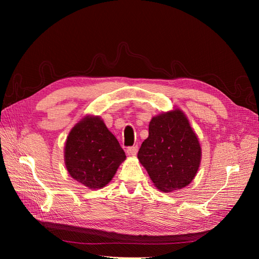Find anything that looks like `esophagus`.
<instances>
[{"mask_svg":"<svg viewBox=\"0 0 259 259\" xmlns=\"http://www.w3.org/2000/svg\"><path fill=\"white\" fill-rule=\"evenodd\" d=\"M138 151V147L137 146H133V147H128L126 149V153L128 155H136Z\"/></svg>","mask_w":259,"mask_h":259,"instance_id":"1","label":"esophagus"}]
</instances>
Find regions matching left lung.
Listing matches in <instances>:
<instances>
[{
    "label": "left lung",
    "instance_id": "left-lung-1",
    "mask_svg": "<svg viewBox=\"0 0 259 259\" xmlns=\"http://www.w3.org/2000/svg\"><path fill=\"white\" fill-rule=\"evenodd\" d=\"M137 156L155 187L170 192L191 183L200 165L201 147L186 115L174 110L152 117Z\"/></svg>",
    "mask_w": 259,
    "mask_h": 259
}]
</instances>
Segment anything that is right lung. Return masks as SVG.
Here are the masks:
<instances>
[{"mask_svg":"<svg viewBox=\"0 0 259 259\" xmlns=\"http://www.w3.org/2000/svg\"><path fill=\"white\" fill-rule=\"evenodd\" d=\"M126 155L97 116H86L69 133L65 161L69 174L91 189L106 186Z\"/></svg>","mask_w":259,"mask_h":259,"instance_id":"obj_1","label":"right lung"}]
</instances>
